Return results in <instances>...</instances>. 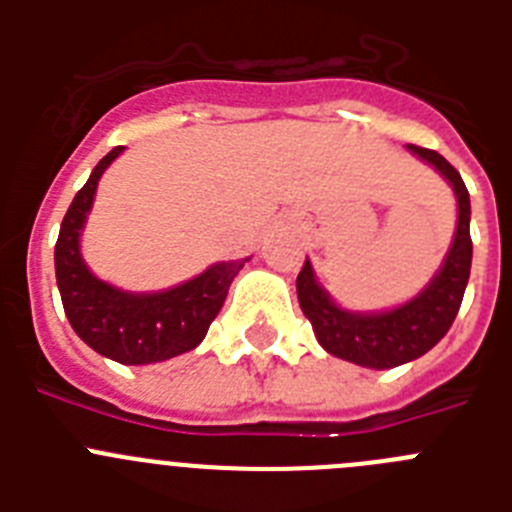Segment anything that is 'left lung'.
<instances>
[{
  "label": "left lung",
  "instance_id": "1",
  "mask_svg": "<svg viewBox=\"0 0 512 512\" xmlns=\"http://www.w3.org/2000/svg\"><path fill=\"white\" fill-rule=\"evenodd\" d=\"M413 156L449 182L456 197V233L441 269L433 279L402 305L390 310L359 312L338 305L318 282L310 259L297 274V300L312 323L315 338L330 356H338L366 369H392L428 354L454 323L472 269V238H469V192L459 171L436 151L408 146Z\"/></svg>",
  "mask_w": 512,
  "mask_h": 512
}]
</instances>
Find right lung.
<instances>
[{"mask_svg": "<svg viewBox=\"0 0 512 512\" xmlns=\"http://www.w3.org/2000/svg\"><path fill=\"white\" fill-rule=\"evenodd\" d=\"M125 146L94 166L63 217L56 243V282L76 336L117 364L143 366L187 354L202 343L228 297L230 282L248 259L220 261L202 274L158 292H128L104 282L81 256V233L102 174Z\"/></svg>", "mask_w": 512, "mask_h": 512, "instance_id": "right-lung-1", "label": "right lung"}]
</instances>
